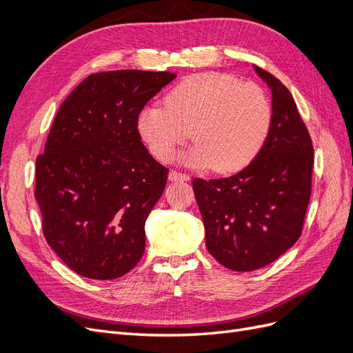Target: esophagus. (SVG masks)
I'll return each mask as SVG.
<instances>
[{"instance_id":"obj_1","label":"esophagus","mask_w":353,"mask_h":353,"mask_svg":"<svg viewBox=\"0 0 353 353\" xmlns=\"http://www.w3.org/2000/svg\"><path fill=\"white\" fill-rule=\"evenodd\" d=\"M168 178H169V181H172V183H175V181H190L188 175L176 172V170H170Z\"/></svg>"}]
</instances>
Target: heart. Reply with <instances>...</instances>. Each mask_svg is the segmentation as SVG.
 Listing matches in <instances>:
<instances>
[{
	"instance_id": "heart-1",
	"label": "heart",
	"mask_w": 353,
	"mask_h": 353,
	"mask_svg": "<svg viewBox=\"0 0 353 353\" xmlns=\"http://www.w3.org/2000/svg\"><path fill=\"white\" fill-rule=\"evenodd\" d=\"M271 121V101L259 85L209 72L179 82L166 95L165 108L145 105L138 113L137 130L159 160H168L191 132L196 144L181 162L230 174L261 152Z\"/></svg>"
}]
</instances>
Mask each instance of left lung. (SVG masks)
<instances>
[{
	"label": "left lung",
	"mask_w": 353,
	"mask_h": 353,
	"mask_svg": "<svg viewBox=\"0 0 353 353\" xmlns=\"http://www.w3.org/2000/svg\"><path fill=\"white\" fill-rule=\"evenodd\" d=\"M272 92L268 137L252 162L221 179H193L209 253L225 268L249 272L272 263L301 237L311 197V137L284 85L253 66Z\"/></svg>",
	"instance_id": "1"
}]
</instances>
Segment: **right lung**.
Returning a JSON list of instances; mask_svg holds the SVG:
<instances>
[{"mask_svg":"<svg viewBox=\"0 0 353 353\" xmlns=\"http://www.w3.org/2000/svg\"><path fill=\"white\" fill-rule=\"evenodd\" d=\"M175 78L145 70L90 74L52 122L37 159L35 199L47 243L85 279H117L143 258L145 221L168 169L148 154L137 117Z\"/></svg>","mask_w":353,"mask_h":353,"instance_id":"obj_1","label":"right lung"}]
</instances>
